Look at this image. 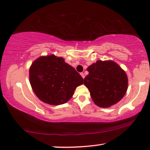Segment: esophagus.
<instances>
[{"label":"esophagus","instance_id":"1","mask_svg":"<svg viewBox=\"0 0 150 150\" xmlns=\"http://www.w3.org/2000/svg\"><path fill=\"white\" fill-rule=\"evenodd\" d=\"M80 75H81V77H83V79H84V77H85V75L83 74V73H80Z\"/></svg>","mask_w":150,"mask_h":150}]
</instances>
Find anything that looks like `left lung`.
Masks as SVG:
<instances>
[{
  "mask_svg": "<svg viewBox=\"0 0 150 150\" xmlns=\"http://www.w3.org/2000/svg\"><path fill=\"white\" fill-rule=\"evenodd\" d=\"M84 85L98 106L108 108L124 97L128 88L126 73L112 61H97L89 66Z\"/></svg>",
  "mask_w": 150,
  "mask_h": 150,
  "instance_id": "1",
  "label": "left lung"
}]
</instances>
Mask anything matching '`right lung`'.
Masks as SVG:
<instances>
[{
	"instance_id": "add662e5",
	"label": "right lung",
	"mask_w": 150,
	"mask_h": 150,
	"mask_svg": "<svg viewBox=\"0 0 150 150\" xmlns=\"http://www.w3.org/2000/svg\"><path fill=\"white\" fill-rule=\"evenodd\" d=\"M33 92L44 103L54 105L67 102L83 79L75 69L54 54L42 56L33 62L29 71Z\"/></svg>"
}]
</instances>
